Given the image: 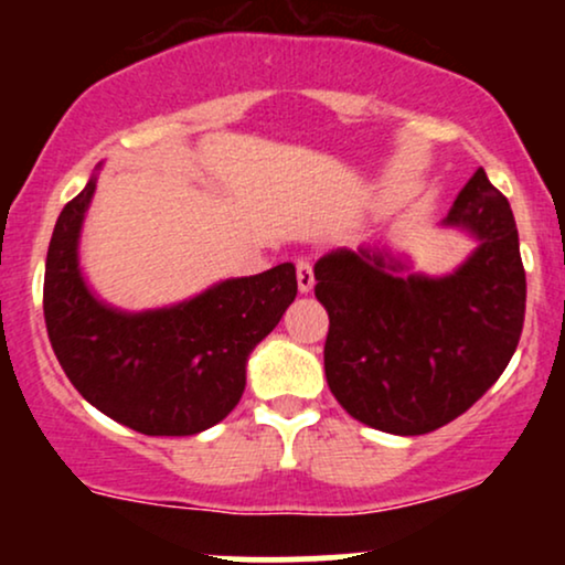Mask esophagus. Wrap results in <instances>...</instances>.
Returning a JSON list of instances; mask_svg holds the SVG:
<instances>
[{
    "mask_svg": "<svg viewBox=\"0 0 565 565\" xmlns=\"http://www.w3.org/2000/svg\"><path fill=\"white\" fill-rule=\"evenodd\" d=\"M316 276H313V263L310 260H297V287H300L302 295H308L313 289Z\"/></svg>",
    "mask_w": 565,
    "mask_h": 565,
    "instance_id": "obj_1",
    "label": "esophagus"
}]
</instances>
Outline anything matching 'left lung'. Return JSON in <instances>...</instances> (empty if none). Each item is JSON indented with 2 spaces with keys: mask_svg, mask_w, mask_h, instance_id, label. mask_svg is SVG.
Here are the masks:
<instances>
[{
  "mask_svg": "<svg viewBox=\"0 0 565 565\" xmlns=\"http://www.w3.org/2000/svg\"><path fill=\"white\" fill-rule=\"evenodd\" d=\"M444 225L478 238L449 276H404L387 252L337 249L316 263L329 313L323 369L353 419L393 436L449 425L510 364L526 316V270L508 199L478 170Z\"/></svg>",
  "mask_w": 565,
  "mask_h": 565,
  "instance_id": "8db88e82",
  "label": "left lung"
}]
</instances>
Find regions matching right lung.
Instances as JSON below:
<instances>
[{"label": "right lung", "mask_w": 565, "mask_h": 565, "mask_svg": "<svg viewBox=\"0 0 565 565\" xmlns=\"http://www.w3.org/2000/svg\"><path fill=\"white\" fill-rule=\"evenodd\" d=\"M97 178L63 206L44 265V323L71 385L142 436H196L233 412L246 361L297 297L295 265L228 278L172 308L125 313L89 291L79 233Z\"/></svg>", "instance_id": "add662e5"}]
</instances>
